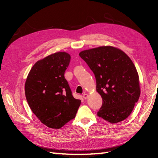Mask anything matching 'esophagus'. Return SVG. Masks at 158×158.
<instances>
[{
	"label": "esophagus",
	"instance_id": "esophagus-1",
	"mask_svg": "<svg viewBox=\"0 0 158 158\" xmlns=\"http://www.w3.org/2000/svg\"><path fill=\"white\" fill-rule=\"evenodd\" d=\"M83 98H84L85 100L88 99V95L87 94H83Z\"/></svg>",
	"mask_w": 158,
	"mask_h": 158
}]
</instances>
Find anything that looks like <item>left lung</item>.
Segmentation results:
<instances>
[{"instance_id":"obj_1","label":"left lung","mask_w":158,"mask_h":158,"mask_svg":"<svg viewBox=\"0 0 158 158\" xmlns=\"http://www.w3.org/2000/svg\"><path fill=\"white\" fill-rule=\"evenodd\" d=\"M79 56L94 74L102 98L97 115L111 123L126 119L140 94L139 74L130 57L113 46L83 50Z\"/></svg>"}]
</instances>
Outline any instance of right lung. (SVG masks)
<instances>
[{"mask_svg": "<svg viewBox=\"0 0 158 158\" xmlns=\"http://www.w3.org/2000/svg\"><path fill=\"white\" fill-rule=\"evenodd\" d=\"M70 60L69 53L56 52L38 60L25 83L30 108L41 123L60 129L75 117L81 100L72 95L64 77Z\"/></svg>", "mask_w": 158, "mask_h": 158, "instance_id": "right-lung-1", "label": "right lung"}]
</instances>
